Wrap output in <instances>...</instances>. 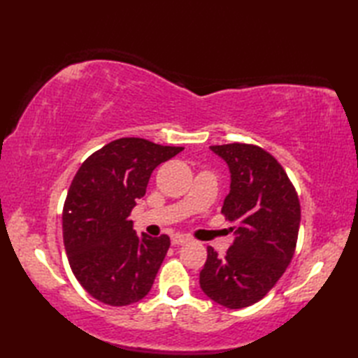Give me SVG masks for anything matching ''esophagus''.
<instances>
[{
	"label": "esophagus",
	"mask_w": 358,
	"mask_h": 358,
	"mask_svg": "<svg viewBox=\"0 0 358 358\" xmlns=\"http://www.w3.org/2000/svg\"><path fill=\"white\" fill-rule=\"evenodd\" d=\"M189 238L187 235H185V234H173L172 237H171V241H172V245H185V243H187Z\"/></svg>",
	"instance_id": "34e87169"
}]
</instances>
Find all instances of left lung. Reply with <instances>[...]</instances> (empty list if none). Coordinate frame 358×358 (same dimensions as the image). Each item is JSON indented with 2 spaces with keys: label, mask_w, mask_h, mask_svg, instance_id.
<instances>
[{
  "label": "left lung",
  "mask_w": 358,
  "mask_h": 358,
  "mask_svg": "<svg viewBox=\"0 0 358 358\" xmlns=\"http://www.w3.org/2000/svg\"><path fill=\"white\" fill-rule=\"evenodd\" d=\"M210 149L229 166L231 191L222 214L237 227L224 257L208 248L200 286L218 305L241 309L260 301L291 263L300 201L287 173L269 152L246 143Z\"/></svg>",
  "instance_id": "obj_1"
}]
</instances>
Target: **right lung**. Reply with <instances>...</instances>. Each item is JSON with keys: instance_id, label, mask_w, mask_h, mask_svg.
Instances as JSON below:
<instances>
[{"instance_id": "add662e5", "label": "right lung", "mask_w": 358, "mask_h": 358, "mask_svg": "<svg viewBox=\"0 0 358 358\" xmlns=\"http://www.w3.org/2000/svg\"><path fill=\"white\" fill-rule=\"evenodd\" d=\"M183 148L118 138L75 173L63 208V238L75 278L104 305L127 306L150 291L171 240L141 237L129 215L150 173Z\"/></svg>"}]
</instances>
